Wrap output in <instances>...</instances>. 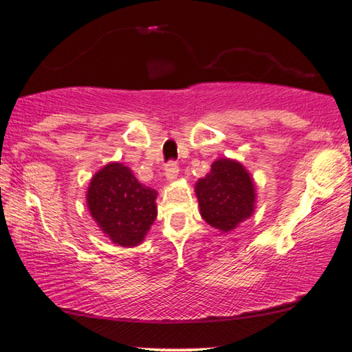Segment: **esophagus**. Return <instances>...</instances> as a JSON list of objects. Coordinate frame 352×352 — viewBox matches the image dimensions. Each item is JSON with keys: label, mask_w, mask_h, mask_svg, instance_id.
<instances>
[{"label": "esophagus", "mask_w": 352, "mask_h": 352, "mask_svg": "<svg viewBox=\"0 0 352 352\" xmlns=\"http://www.w3.org/2000/svg\"><path fill=\"white\" fill-rule=\"evenodd\" d=\"M165 176L166 179H176L177 175H179V164L176 162V160H170V162L165 164Z\"/></svg>", "instance_id": "esophagus-1"}]
</instances>
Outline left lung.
<instances>
[{
	"mask_svg": "<svg viewBox=\"0 0 352 352\" xmlns=\"http://www.w3.org/2000/svg\"><path fill=\"white\" fill-rule=\"evenodd\" d=\"M201 217L221 232H229L254 210V184L235 160L218 159L197 184Z\"/></svg>",
	"mask_w": 352,
	"mask_h": 352,
	"instance_id": "obj_1",
	"label": "left lung"
}]
</instances>
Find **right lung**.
Listing matches in <instances>:
<instances>
[{
    "label": "right lung",
    "mask_w": 352,
    "mask_h": 352,
    "mask_svg": "<svg viewBox=\"0 0 352 352\" xmlns=\"http://www.w3.org/2000/svg\"><path fill=\"white\" fill-rule=\"evenodd\" d=\"M157 192L143 186L122 164H109L98 171L87 192L91 217L113 243L124 248L142 243L151 228Z\"/></svg>",
    "instance_id": "obj_1"
}]
</instances>
